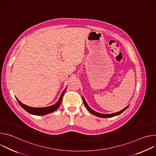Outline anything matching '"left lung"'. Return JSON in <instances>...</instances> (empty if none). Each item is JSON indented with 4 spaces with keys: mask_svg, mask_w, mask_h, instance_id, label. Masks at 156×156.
Segmentation results:
<instances>
[{
    "mask_svg": "<svg viewBox=\"0 0 156 156\" xmlns=\"http://www.w3.org/2000/svg\"><path fill=\"white\" fill-rule=\"evenodd\" d=\"M83 102H84V105L86 106V108L87 109V110L89 111V112H90L92 114L97 116V117H101V118H108V117H115V116H117L120 114H122L123 112H124V111L128 107L129 105L128 106H126L125 108H124L123 110H120V112H116V113H114V114H100V113H98L97 112H96V111L92 110L90 107L88 106V105L87 104L84 98H83Z\"/></svg>",
    "mask_w": 156,
    "mask_h": 156,
    "instance_id": "left-lung-1",
    "label": "left lung"
}]
</instances>
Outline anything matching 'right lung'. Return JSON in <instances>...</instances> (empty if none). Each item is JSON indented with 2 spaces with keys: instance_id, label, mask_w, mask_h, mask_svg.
Segmentation results:
<instances>
[{
  "instance_id": "add662e5",
  "label": "right lung",
  "mask_w": 156,
  "mask_h": 156,
  "mask_svg": "<svg viewBox=\"0 0 156 156\" xmlns=\"http://www.w3.org/2000/svg\"><path fill=\"white\" fill-rule=\"evenodd\" d=\"M66 87L62 92V93L57 103H55L54 105H52L49 106V107H30V106H28L23 104H22L16 98V99L18 102L19 103V104L20 105V106L23 109H25L28 113L33 114V115H47L48 114L54 112L55 110H56L59 107V106L61 104V102H62L63 96L64 94V93L66 90Z\"/></svg>"
}]
</instances>
